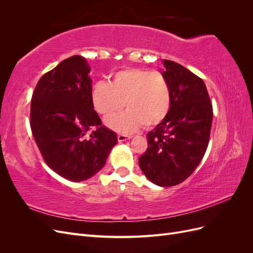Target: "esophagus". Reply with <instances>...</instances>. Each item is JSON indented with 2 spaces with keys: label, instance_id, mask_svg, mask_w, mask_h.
I'll return each instance as SVG.
<instances>
[{
  "label": "esophagus",
  "instance_id": "esophagus-1",
  "mask_svg": "<svg viewBox=\"0 0 253 253\" xmlns=\"http://www.w3.org/2000/svg\"><path fill=\"white\" fill-rule=\"evenodd\" d=\"M117 138H118V141H119V142H124V141L128 140L129 138H131V136H129V135H126V134H118Z\"/></svg>",
  "mask_w": 253,
  "mask_h": 253
}]
</instances>
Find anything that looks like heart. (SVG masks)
Masks as SVG:
<instances>
[{
    "label": "heart",
    "instance_id": "heart-1",
    "mask_svg": "<svg viewBox=\"0 0 253 253\" xmlns=\"http://www.w3.org/2000/svg\"><path fill=\"white\" fill-rule=\"evenodd\" d=\"M90 100L103 117L112 116L125 105L127 111L106 119V125L117 132L129 133L142 125L154 127L162 124L170 113L172 94L163 73L132 67L115 73L111 83L96 82Z\"/></svg>",
    "mask_w": 253,
    "mask_h": 253
}]
</instances>
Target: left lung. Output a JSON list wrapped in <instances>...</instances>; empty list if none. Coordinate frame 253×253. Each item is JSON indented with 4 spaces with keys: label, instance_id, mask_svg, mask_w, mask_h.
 <instances>
[{
    "label": "left lung",
    "instance_id": "1",
    "mask_svg": "<svg viewBox=\"0 0 253 253\" xmlns=\"http://www.w3.org/2000/svg\"><path fill=\"white\" fill-rule=\"evenodd\" d=\"M172 105L167 118L147 135L148 149L139 167L157 186L172 187L186 180L208 148L213 109L206 84L182 65L165 60Z\"/></svg>",
    "mask_w": 253,
    "mask_h": 253
}]
</instances>
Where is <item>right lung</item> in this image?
<instances>
[{"label":"right lung","mask_w":253,"mask_h":253,"mask_svg":"<svg viewBox=\"0 0 253 253\" xmlns=\"http://www.w3.org/2000/svg\"><path fill=\"white\" fill-rule=\"evenodd\" d=\"M89 71L81 56L63 60L38 81L30 103V128L44 162L72 181L100 171L117 143L91 103Z\"/></svg>","instance_id":"obj_1"}]
</instances>
